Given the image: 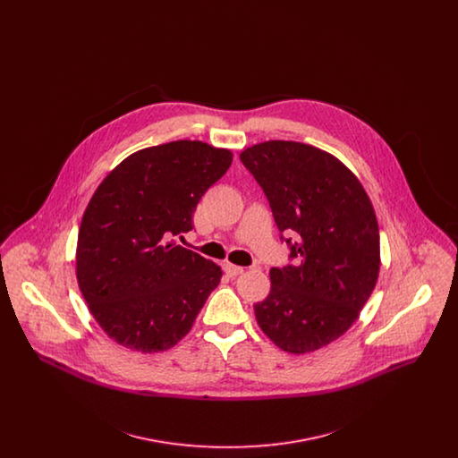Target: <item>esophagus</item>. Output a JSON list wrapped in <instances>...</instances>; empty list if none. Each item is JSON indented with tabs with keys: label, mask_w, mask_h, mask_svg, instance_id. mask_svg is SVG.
Masks as SVG:
<instances>
[{
	"label": "esophagus",
	"mask_w": 458,
	"mask_h": 458,
	"mask_svg": "<svg viewBox=\"0 0 458 458\" xmlns=\"http://www.w3.org/2000/svg\"><path fill=\"white\" fill-rule=\"evenodd\" d=\"M225 273L230 276V278H235V276H239L243 273V267H240V266H235V264H230V262H226L225 264Z\"/></svg>",
	"instance_id": "obj_1"
}]
</instances>
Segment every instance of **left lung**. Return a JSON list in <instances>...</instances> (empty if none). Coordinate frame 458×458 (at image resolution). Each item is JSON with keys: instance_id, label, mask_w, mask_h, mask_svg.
Masks as SVG:
<instances>
[{"instance_id": "1", "label": "left lung", "mask_w": 458, "mask_h": 458, "mask_svg": "<svg viewBox=\"0 0 458 458\" xmlns=\"http://www.w3.org/2000/svg\"><path fill=\"white\" fill-rule=\"evenodd\" d=\"M269 200L293 264L271 267L258 325L280 349L307 353L340 338L376 286L379 228L359 178L333 154L293 140L240 153Z\"/></svg>"}]
</instances>
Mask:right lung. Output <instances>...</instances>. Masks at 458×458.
I'll use <instances>...</instances> for the list:
<instances>
[{"label":"right lung","mask_w":458,"mask_h":458,"mask_svg":"<svg viewBox=\"0 0 458 458\" xmlns=\"http://www.w3.org/2000/svg\"><path fill=\"white\" fill-rule=\"evenodd\" d=\"M233 154L174 140L125 157L99 183L77 240V282L111 340L153 353L172 349L194 325L221 267L174 237L192 230L197 202Z\"/></svg>","instance_id":"add662e5"}]
</instances>
